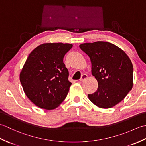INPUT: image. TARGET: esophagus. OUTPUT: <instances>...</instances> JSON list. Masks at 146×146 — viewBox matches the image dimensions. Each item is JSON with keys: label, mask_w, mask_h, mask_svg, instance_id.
Listing matches in <instances>:
<instances>
[{"label": "esophagus", "mask_w": 146, "mask_h": 146, "mask_svg": "<svg viewBox=\"0 0 146 146\" xmlns=\"http://www.w3.org/2000/svg\"><path fill=\"white\" fill-rule=\"evenodd\" d=\"M87 78H88L87 75H86V74H83V75H82L81 78H80V82H83L85 80H86Z\"/></svg>", "instance_id": "obj_1"}]
</instances>
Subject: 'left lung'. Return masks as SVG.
<instances>
[{"label":"left lung","instance_id":"8db88e82","mask_svg":"<svg viewBox=\"0 0 146 146\" xmlns=\"http://www.w3.org/2000/svg\"><path fill=\"white\" fill-rule=\"evenodd\" d=\"M80 48L90 59L92 73L98 82L97 90L88 94L93 104L111 108L123 100L133 86V65L120 48L111 43H84Z\"/></svg>","mask_w":146,"mask_h":146}]
</instances>
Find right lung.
Returning <instances> with one entry per match:
<instances>
[{
  "instance_id": "1",
  "label": "right lung",
  "mask_w": 146,
  "mask_h": 146,
  "mask_svg": "<svg viewBox=\"0 0 146 146\" xmlns=\"http://www.w3.org/2000/svg\"><path fill=\"white\" fill-rule=\"evenodd\" d=\"M71 44L44 43L29 54L20 73L24 92L36 106L51 110L66 97L71 83L63 63Z\"/></svg>"
}]
</instances>
